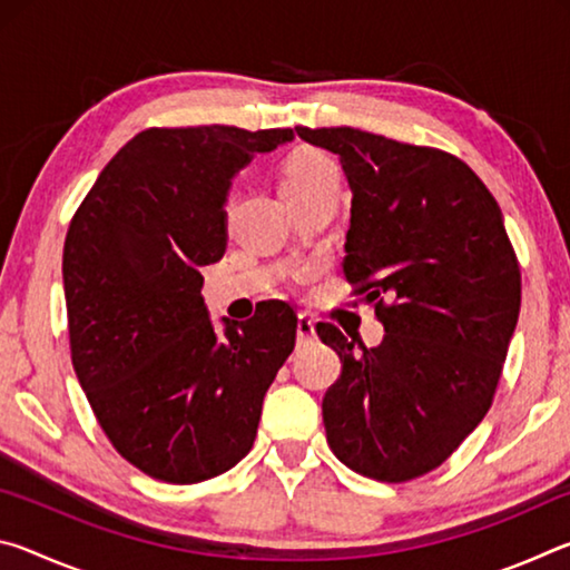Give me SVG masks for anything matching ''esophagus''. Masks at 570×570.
<instances>
[{
	"instance_id": "34e87169",
	"label": "esophagus",
	"mask_w": 570,
	"mask_h": 570,
	"mask_svg": "<svg viewBox=\"0 0 570 570\" xmlns=\"http://www.w3.org/2000/svg\"><path fill=\"white\" fill-rule=\"evenodd\" d=\"M314 320L308 314H298V320H296V336H298V342L302 344H306V342H312L314 340Z\"/></svg>"
}]
</instances>
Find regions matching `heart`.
<instances>
[{
    "mask_svg": "<svg viewBox=\"0 0 570 570\" xmlns=\"http://www.w3.org/2000/svg\"><path fill=\"white\" fill-rule=\"evenodd\" d=\"M332 180H340V173L332 158L316 148L298 146L282 163V190L288 200L302 198Z\"/></svg>",
    "mask_w": 570,
    "mask_h": 570,
    "instance_id": "b5f03b06",
    "label": "heart"
}]
</instances>
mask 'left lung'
Segmentation results:
<instances>
[{
  "instance_id": "8db88e82",
  "label": "left lung",
  "mask_w": 570,
  "mask_h": 570,
  "mask_svg": "<svg viewBox=\"0 0 570 570\" xmlns=\"http://www.w3.org/2000/svg\"><path fill=\"white\" fill-rule=\"evenodd\" d=\"M296 135L340 156L352 186L344 278L384 324L380 346L316 324L342 374L326 442L346 468L407 482L440 468L493 404L520 314V264L468 163L354 128Z\"/></svg>"
}]
</instances>
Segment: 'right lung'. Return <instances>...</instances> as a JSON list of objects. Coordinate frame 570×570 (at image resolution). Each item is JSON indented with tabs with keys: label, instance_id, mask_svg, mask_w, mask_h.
Returning a JSON list of instances; mask_svg holds the SVG:
<instances>
[{
	"label": "right lung",
	"instance_id": "obj_1",
	"mask_svg": "<svg viewBox=\"0 0 570 570\" xmlns=\"http://www.w3.org/2000/svg\"><path fill=\"white\" fill-rule=\"evenodd\" d=\"M288 128H148L115 153L62 250L70 354L112 448L146 475L193 485L248 455L264 394L296 342L294 308L210 326L198 268L226 250L230 178Z\"/></svg>",
	"mask_w": 570,
	"mask_h": 570
}]
</instances>
